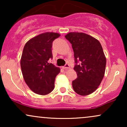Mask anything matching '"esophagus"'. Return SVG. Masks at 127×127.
<instances>
[{"label": "esophagus", "instance_id": "34e87169", "mask_svg": "<svg viewBox=\"0 0 127 127\" xmlns=\"http://www.w3.org/2000/svg\"><path fill=\"white\" fill-rule=\"evenodd\" d=\"M63 68H64V69H66V68H69V64H68V63H66V64H65L64 65V66L63 67Z\"/></svg>", "mask_w": 127, "mask_h": 127}]
</instances>
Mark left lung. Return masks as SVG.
Listing matches in <instances>:
<instances>
[{
  "mask_svg": "<svg viewBox=\"0 0 127 127\" xmlns=\"http://www.w3.org/2000/svg\"><path fill=\"white\" fill-rule=\"evenodd\" d=\"M65 37L72 44L78 76L73 88L79 95H89L97 90L105 73L106 59L101 43L84 33L70 32Z\"/></svg>",
  "mask_w": 127,
  "mask_h": 127,
  "instance_id": "left-lung-1",
  "label": "left lung"
}]
</instances>
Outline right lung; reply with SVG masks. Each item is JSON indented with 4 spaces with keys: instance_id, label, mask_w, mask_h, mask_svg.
<instances>
[{
    "instance_id": "add662e5",
    "label": "right lung",
    "mask_w": 127,
    "mask_h": 127,
    "mask_svg": "<svg viewBox=\"0 0 127 127\" xmlns=\"http://www.w3.org/2000/svg\"><path fill=\"white\" fill-rule=\"evenodd\" d=\"M60 36L59 33L46 32L24 45L20 62L22 74L26 84L36 94L46 95L54 88L55 77L60 69L49 61L52 59V42Z\"/></svg>"
}]
</instances>
